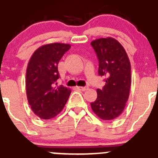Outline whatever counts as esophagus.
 Instances as JSON below:
<instances>
[{
	"mask_svg": "<svg viewBox=\"0 0 158 158\" xmlns=\"http://www.w3.org/2000/svg\"><path fill=\"white\" fill-rule=\"evenodd\" d=\"M77 88L79 89H80L81 91H85V90H87V89H88V87H86V86H84V87L79 86V87H77Z\"/></svg>",
	"mask_w": 158,
	"mask_h": 158,
	"instance_id": "esophagus-1",
	"label": "esophagus"
}]
</instances>
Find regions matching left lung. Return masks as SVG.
I'll return each mask as SVG.
<instances>
[{"label":"left lung","mask_w":158,"mask_h":158,"mask_svg":"<svg viewBox=\"0 0 158 158\" xmlns=\"http://www.w3.org/2000/svg\"><path fill=\"white\" fill-rule=\"evenodd\" d=\"M98 60V75L106 85L97 89V98L91 103L92 111L102 120H113L125 109L130 93L131 64L122 44L111 37L91 43Z\"/></svg>","instance_id":"left-lung-1"}]
</instances>
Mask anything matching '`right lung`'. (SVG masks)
Listing matches in <instances>:
<instances>
[{"mask_svg":"<svg viewBox=\"0 0 158 158\" xmlns=\"http://www.w3.org/2000/svg\"><path fill=\"white\" fill-rule=\"evenodd\" d=\"M69 44H47L33 52L26 74L27 96L32 111L42 119H50L63 110L71 90L63 85L56 87L60 78L58 63Z\"/></svg>","mask_w":158,"mask_h":158,"instance_id":"obj_1","label":"right lung"}]
</instances>
